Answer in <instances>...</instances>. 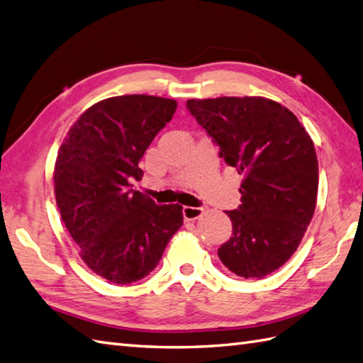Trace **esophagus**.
Segmentation results:
<instances>
[{
  "mask_svg": "<svg viewBox=\"0 0 363 363\" xmlns=\"http://www.w3.org/2000/svg\"><path fill=\"white\" fill-rule=\"evenodd\" d=\"M204 212V208L202 207H190V206H185L182 208V215L187 221H193V220H198V218Z\"/></svg>",
  "mask_w": 363,
  "mask_h": 363,
  "instance_id": "1",
  "label": "esophagus"
}]
</instances>
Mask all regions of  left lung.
Here are the masks:
<instances>
[{
    "label": "left lung",
    "instance_id": "8db88e82",
    "mask_svg": "<svg viewBox=\"0 0 363 363\" xmlns=\"http://www.w3.org/2000/svg\"><path fill=\"white\" fill-rule=\"evenodd\" d=\"M187 108L242 174L241 206L218 257L242 278H263L297 250L313 220L318 162L314 142L288 108L266 97L190 99Z\"/></svg>",
    "mask_w": 363,
    "mask_h": 363
}]
</instances>
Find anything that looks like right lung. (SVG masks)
<instances>
[{"label": "right lung", "instance_id": "add662e5", "mask_svg": "<svg viewBox=\"0 0 363 363\" xmlns=\"http://www.w3.org/2000/svg\"><path fill=\"white\" fill-rule=\"evenodd\" d=\"M176 100L145 94L89 106L65 138L54 167L62 221L92 272L116 284L142 280L184 223L179 204L156 206L130 187L148 145L172 121Z\"/></svg>", "mask_w": 363, "mask_h": 363}]
</instances>
